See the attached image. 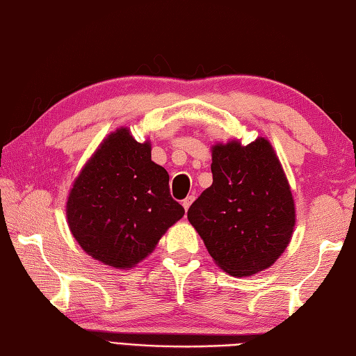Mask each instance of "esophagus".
Wrapping results in <instances>:
<instances>
[{"instance_id":"obj_1","label":"esophagus","mask_w":356,"mask_h":356,"mask_svg":"<svg viewBox=\"0 0 356 356\" xmlns=\"http://www.w3.org/2000/svg\"><path fill=\"white\" fill-rule=\"evenodd\" d=\"M194 199H196V197H194L193 196V194H190V196H188V197H185L184 200H182V205H184V208H185V210L188 211V208H190V205L193 204V202H194Z\"/></svg>"}]
</instances>
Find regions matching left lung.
I'll return each mask as SVG.
<instances>
[{
  "instance_id": "8db88e82",
  "label": "left lung",
  "mask_w": 356,
  "mask_h": 356,
  "mask_svg": "<svg viewBox=\"0 0 356 356\" xmlns=\"http://www.w3.org/2000/svg\"><path fill=\"white\" fill-rule=\"evenodd\" d=\"M213 185L193 202L188 220L208 253L233 276L268 268L287 248L295 204L271 145L256 138L213 148Z\"/></svg>"
}]
</instances>
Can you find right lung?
Wrapping results in <instances>:
<instances>
[{"label":"right lung","mask_w":356,"mask_h":356,"mask_svg":"<svg viewBox=\"0 0 356 356\" xmlns=\"http://www.w3.org/2000/svg\"><path fill=\"white\" fill-rule=\"evenodd\" d=\"M67 222L94 259L131 268L185 214L171 197L170 176L151 160L149 143L128 129L104 140L76 177L67 199Z\"/></svg>","instance_id":"right-lung-1"}]
</instances>
